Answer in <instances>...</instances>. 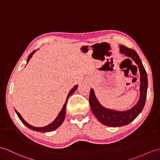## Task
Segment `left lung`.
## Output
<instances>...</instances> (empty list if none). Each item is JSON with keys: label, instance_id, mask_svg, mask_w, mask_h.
Wrapping results in <instances>:
<instances>
[{"label": "left lung", "instance_id": "left-lung-1", "mask_svg": "<svg viewBox=\"0 0 160 160\" xmlns=\"http://www.w3.org/2000/svg\"><path fill=\"white\" fill-rule=\"evenodd\" d=\"M120 52L121 53L125 54L127 57L131 58L138 66L140 73V95L138 102L135 106L128 110L121 112L107 109L103 107L96 98L93 89H91L89 95V104L92 113L102 124L110 127H119L130 123L142 112L147 98V74L138 54L134 50L122 45L120 46Z\"/></svg>", "mask_w": 160, "mask_h": 160}]
</instances>
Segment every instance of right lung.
Segmentation results:
<instances>
[{"label": "right lung", "mask_w": 160, "mask_h": 160, "mask_svg": "<svg viewBox=\"0 0 160 160\" xmlns=\"http://www.w3.org/2000/svg\"><path fill=\"white\" fill-rule=\"evenodd\" d=\"M35 50H33L32 52L29 54L28 58L27 59V63L28 62L30 58L32 57V54L35 53ZM78 87V85H76V86H74L73 88L72 89V90L69 91V94L68 95V98H67L65 103L64 104V106H63L62 110H61V112H59L57 117L56 118V119L52 122V123L49 124V125H47V126H45V127H42V128H35V127H33V126H32L31 125H29L28 123H27V122L23 119V118L22 117L20 114L16 110H15V111H16L17 115L18 116V117H19L20 119L21 120V121L23 122V124L24 125L27 126L28 128L32 129V130H33V131L40 132H52V131L54 130V129H57L59 127V126H60L62 123L63 121H64V119H65V114H66V103H67V102H68V99L69 98V96L71 95L72 94H73V92H74V91L76 90Z\"/></svg>", "instance_id": "right-lung-1"}]
</instances>
